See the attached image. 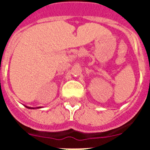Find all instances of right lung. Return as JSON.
I'll use <instances>...</instances> for the list:
<instances>
[{"label": "right lung", "mask_w": 150, "mask_h": 150, "mask_svg": "<svg viewBox=\"0 0 150 150\" xmlns=\"http://www.w3.org/2000/svg\"><path fill=\"white\" fill-rule=\"evenodd\" d=\"M25 107L29 108V109H36V108H41L40 107H27V106H25Z\"/></svg>", "instance_id": "add662e5"}]
</instances>
